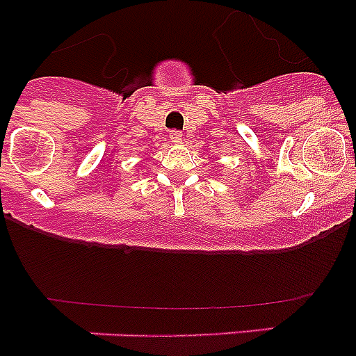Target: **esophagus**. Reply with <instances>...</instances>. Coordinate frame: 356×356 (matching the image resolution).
<instances>
[{
	"instance_id": "34e87169",
	"label": "esophagus",
	"mask_w": 356,
	"mask_h": 356,
	"mask_svg": "<svg viewBox=\"0 0 356 356\" xmlns=\"http://www.w3.org/2000/svg\"><path fill=\"white\" fill-rule=\"evenodd\" d=\"M169 140H171V143H180L181 140V131L180 130H171L169 131Z\"/></svg>"
}]
</instances>
